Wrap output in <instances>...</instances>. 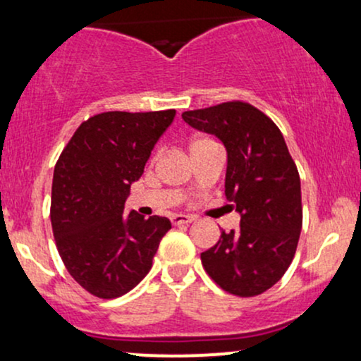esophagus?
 I'll return each mask as SVG.
<instances>
[{
	"label": "esophagus",
	"mask_w": 361,
	"mask_h": 361,
	"mask_svg": "<svg viewBox=\"0 0 361 361\" xmlns=\"http://www.w3.org/2000/svg\"><path fill=\"white\" fill-rule=\"evenodd\" d=\"M193 221H195V217H192V215H185V214H176L171 217L173 226H183V224H190Z\"/></svg>",
	"instance_id": "obj_1"
}]
</instances>
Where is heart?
I'll use <instances>...</instances> for the list:
<instances>
[{
  "mask_svg": "<svg viewBox=\"0 0 361 361\" xmlns=\"http://www.w3.org/2000/svg\"><path fill=\"white\" fill-rule=\"evenodd\" d=\"M209 142H214V140H210V139H197V140H195V142L192 144V147L202 146V144H209Z\"/></svg>",
  "mask_w": 361,
  "mask_h": 361,
  "instance_id": "b5f03b06",
  "label": "heart"
}]
</instances>
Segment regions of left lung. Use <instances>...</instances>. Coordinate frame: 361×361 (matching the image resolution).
Listing matches in <instances>:
<instances>
[{"mask_svg":"<svg viewBox=\"0 0 361 361\" xmlns=\"http://www.w3.org/2000/svg\"><path fill=\"white\" fill-rule=\"evenodd\" d=\"M181 117L224 142L226 197L241 214L239 229L222 231L202 264L226 292L259 295L285 275L302 229L300 176L283 135L268 115L239 100Z\"/></svg>","mask_w":361,"mask_h":361,"instance_id":"8db88e82","label":"left lung"}]
</instances>
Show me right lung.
Wrapping results in <instances>:
<instances>
[{"instance_id":"obj_1","label":"right lung","mask_w":361,"mask_h":361,"mask_svg":"<svg viewBox=\"0 0 361 361\" xmlns=\"http://www.w3.org/2000/svg\"><path fill=\"white\" fill-rule=\"evenodd\" d=\"M175 110L103 111L76 128L52 180L51 222L69 275L91 295L117 299L147 275L166 217L123 212Z\"/></svg>"}]
</instances>
